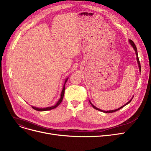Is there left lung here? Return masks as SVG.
<instances>
[{
    "mask_svg": "<svg viewBox=\"0 0 151 151\" xmlns=\"http://www.w3.org/2000/svg\"><path fill=\"white\" fill-rule=\"evenodd\" d=\"M129 43H130V44L131 45H132V47H133V48H134V50H135V52H136V59H137V63H138V65H139V71H141V64H140V62H139V57H138V54H137V48H136V45L134 44V43L131 40H129ZM133 98H132V99ZM132 99L130 100L129 101H128L126 104H124L123 106H122L121 107H120L119 108H118V109H114V110H111V111H103V110H101V109H99V108H96V106H94L91 103V101H90V104H91V106H92L95 109H96V110H98V111H101V112H103V113H113V112H115V111H118V110H119L120 109H121V108H123L124 106H125L126 105H127V104H129L130 102H131V101L132 100Z\"/></svg>",
    "mask_w": 151,
    "mask_h": 151,
    "instance_id": "left-lung-1",
    "label": "left lung"
}]
</instances>
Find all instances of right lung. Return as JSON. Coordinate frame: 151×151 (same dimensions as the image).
Instances as JSON below:
<instances>
[{
	"instance_id": "add662e5",
	"label": "right lung",
	"mask_w": 151,
	"mask_h": 151,
	"mask_svg": "<svg viewBox=\"0 0 151 151\" xmlns=\"http://www.w3.org/2000/svg\"><path fill=\"white\" fill-rule=\"evenodd\" d=\"M68 78L65 80V83H64V85H63V90H62V91H61V97L60 98V99L58 100V101L57 103V104H55L54 106H51V107H48V108H36V107H33V106H32L33 109H34L35 110H37V111H48V110H51V109H53L55 108H57L58 106L61 103V101H62L63 100V96H64V93H65V83H66L67 80H68Z\"/></svg>"
}]
</instances>
